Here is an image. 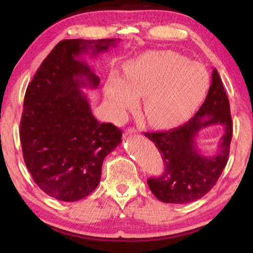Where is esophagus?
<instances>
[{
	"label": "esophagus",
	"instance_id": "34e87169",
	"mask_svg": "<svg viewBox=\"0 0 253 253\" xmlns=\"http://www.w3.org/2000/svg\"><path fill=\"white\" fill-rule=\"evenodd\" d=\"M137 132V130L135 129V128H132V127H130V128H128V129L126 130V132H125V135H131V134H136Z\"/></svg>",
	"mask_w": 253,
	"mask_h": 253
}]
</instances>
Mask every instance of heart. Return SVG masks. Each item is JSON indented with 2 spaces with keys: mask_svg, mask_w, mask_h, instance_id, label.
Instances as JSON below:
<instances>
[{
  "mask_svg": "<svg viewBox=\"0 0 253 253\" xmlns=\"http://www.w3.org/2000/svg\"><path fill=\"white\" fill-rule=\"evenodd\" d=\"M125 74V79L113 75L106 84L111 115L123 119L144 96L143 116L158 128L178 126L193 116L210 83L202 63L170 50L152 51L130 60Z\"/></svg>",
  "mask_w": 253,
  "mask_h": 253,
  "instance_id": "heart-1",
  "label": "heart"
}]
</instances>
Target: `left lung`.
<instances>
[{"label": "left lung", "mask_w": 253, "mask_h": 253, "mask_svg": "<svg viewBox=\"0 0 253 253\" xmlns=\"http://www.w3.org/2000/svg\"><path fill=\"white\" fill-rule=\"evenodd\" d=\"M221 125L225 128L219 153L213 157L201 154L195 137L203 127ZM162 153L164 173L151 177L147 184L152 193L164 203L194 202L211 191L228 163L232 139L230 104L216 69L202 106L190 121L168 131L144 132Z\"/></svg>", "instance_id": "1"}]
</instances>
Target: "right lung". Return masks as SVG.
I'll list each match as a JSON object with an SVG mask.
<instances>
[{
  "label": "right lung",
  "instance_id": "add662e5",
  "mask_svg": "<svg viewBox=\"0 0 253 253\" xmlns=\"http://www.w3.org/2000/svg\"><path fill=\"white\" fill-rule=\"evenodd\" d=\"M117 41H60L25 91L20 123L24 163L37 185L59 201L90 194L100 182L105 157L122 142V130L98 122L80 89L100 83L84 54L96 57Z\"/></svg>",
  "mask_w": 253,
  "mask_h": 253
}]
</instances>
